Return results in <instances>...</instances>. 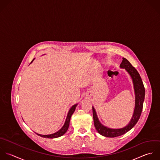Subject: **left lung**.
Masks as SVG:
<instances>
[{
	"label": "left lung",
	"instance_id": "obj_1",
	"mask_svg": "<svg viewBox=\"0 0 160 160\" xmlns=\"http://www.w3.org/2000/svg\"><path fill=\"white\" fill-rule=\"evenodd\" d=\"M120 67L126 69V70L132 77L133 82L134 88L136 95L135 111L130 123L127 127L121 129H111L104 127L100 123L97 116L96 112L94 108L92 107L95 127L100 135L106 137H117L128 132L137 124L143 110V105L145 95V90L143 83V81L139 73L136 70V68L132 66L130 62L125 58H123V60L120 64Z\"/></svg>",
	"mask_w": 160,
	"mask_h": 160
}]
</instances>
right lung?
<instances>
[{"label":"right lung","mask_w":160,"mask_h":160,"mask_svg":"<svg viewBox=\"0 0 160 160\" xmlns=\"http://www.w3.org/2000/svg\"><path fill=\"white\" fill-rule=\"evenodd\" d=\"M33 61V60H32ZM77 104L73 105L69 110L68 113V115H67V118H66V120H65V124L63 126V127L59 130L57 132L53 133V134H51V135H40V134H38V133H36L37 135H38V136L41 137H43V138H58V137H60L61 136H62L63 135H64L68 128V127H69V124H70V118H71V117L72 115V114L73 113V112H75V108L77 107Z\"/></svg>","instance_id":"right-lung-1"}]
</instances>
